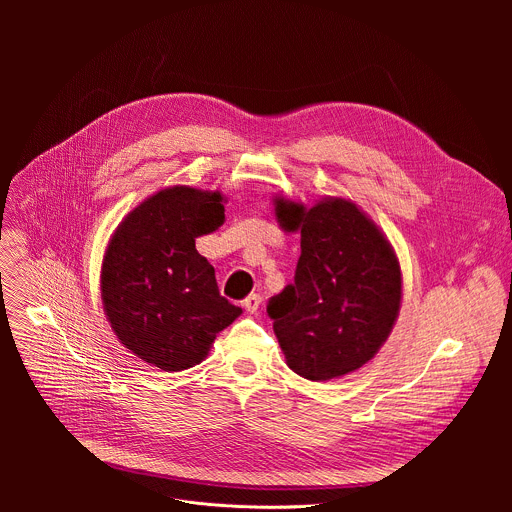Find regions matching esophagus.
I'll return each mask as SVG.
<instances>
[{
  "mask_svg": "<svg viewBox=\"0 0 512 512\" xmlns=\"http://www.w3.org/2000/svg\"><path fill=\"white\" fill-rule=\"evenodd\" d=\"M243 306H245V310H247V312L255 314V312L259 310V306H261V296H259V294H251V296H247V298L243 300Z\"/></svg>",
  "mask_w": 512,
  "mask_h": 512,
  "instance_id": "1",
  "label": "esophagus"
}]
</instances>
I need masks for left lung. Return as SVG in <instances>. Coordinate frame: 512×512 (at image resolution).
<instances>
[{"instance_id":"8db88e82","label":"left lung","mask_w":512,"mask_h":512,"mask_svg":"<svg viewBox=\"0 0 512 512\" xmlns=\"http://www.w3.org/2000/svg\"><path fill=\"white\" fill-rule=\"evenodd\" d=\"M277 216L302 235L294 283L267 304L289 369L310 381L360 369L387 340L401 304L389 243L346 200H324L308 212L279 200Z\"/></svg>"}]
</instances>
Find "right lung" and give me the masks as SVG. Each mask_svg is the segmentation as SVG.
<instances>
[{
    "mask_svg": "<svg viewBox=\"0 0 512 512\" xmlns=\"http://www.w3.org/2000/svg\"><path fill=\"white\" fill-rule=\"evenodd\" d=\"M221 200L188 186L162 190L129 212L105 253L101 296L111 328L162 371L194 367L241 314L196 251V239L225 221Z\"/></svg>",
    "mask_w": 512,
    "mask_h": 512,
    "instance_id": "add662e5",
    "label": "right lung"
}]
</instances>
